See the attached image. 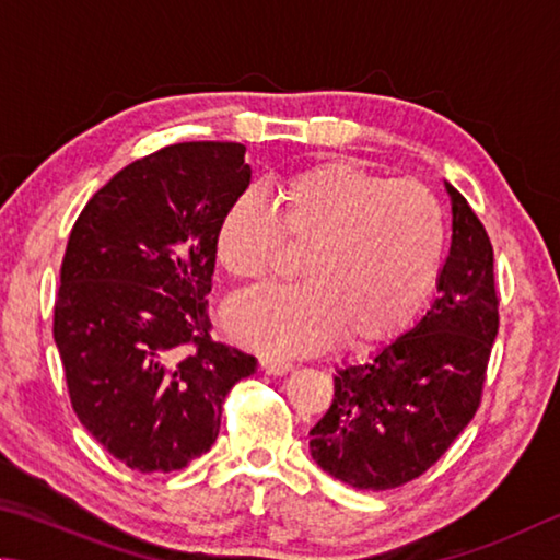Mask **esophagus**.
Here are the masks:
<instances>
[{
  "label": "esophagus",
  "mask_w": 560,
  "mask_h": 560,
  "mask_svg": "<svg viewBox=\"0 0 560 560\" xmlns=\"http://www.w3.org/2000/svg\"><path fill=\"white\" fill-rule=\"evenodd\" d=\"M260 369L265 371V374H270V376H282V374H288V371L292 369V361L285 359V357H262L260 359Z\"/></svg>",
  "instance_id": "1"
}]
</instances>
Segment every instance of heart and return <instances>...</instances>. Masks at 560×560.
Returning <instances> with one entry per match:
<instances>
[{"label": "heart", "mask_w": 560, "mask_h": 560, "mask_svg": "<svg viewBox=\"0 0 560 560\" xmlns=\"http://www.w3.org/2000/svg\"><path fill=\"white\" fill-rule=\"evenodd\" d=\"M282 243L305 245L298 285L235 300L229 329L272 354H307L345 331L349 347L398 335L443 272L445 211L416 182H390L351 162H322L288 176L270 206L245 191L215 225V260L235 282L278 268Z\"/></svg>", "instance_id": "heart-1"}]
</instances>
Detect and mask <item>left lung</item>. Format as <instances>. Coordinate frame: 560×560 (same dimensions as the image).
I'll use <instances>...</instances> for the list:
<instances>
[{"label":"left lung","mask_w":560,"mask_h":560,"mask_svg":"<svg viewBox=\"0 0 560 560\" xmlns=\"http://www.w3.org/2000/svg\"><path fill=\"white\" fill-rule=\"evenodd\" d=\"M453 245L438 298L406 335L335 376V398L310 430L315 463L345 485L384 492L433 467L482 404L499 331L492 241L455 186Z\"/></svg>","instance_id":"left-lung-1"}]
</instances>
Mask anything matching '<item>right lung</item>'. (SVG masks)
Here are the masks:
<instances>
[{"label":"right lung","mask_w":560,"mask_h":560,"mask_svg":"<svg viewBox=\"0 0 560 560\" xmlns=\"http://www.w3.org/2000/svg\"><path fill=\"white\" fill-rule=\"evenodd\" d=\"M250 184L238 142H179L127 164L73 223L54 339L75 416L137 472L209 453L255 357L211 337L213 235Z\"/></svg>","instance_id":"right-lung-1"}]
</instances>
